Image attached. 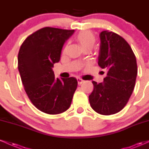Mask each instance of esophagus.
<instances>
[{
  "instance_id": "obj_1",
  "label": "esophagus",
  "mask_w": 149,
  "mask_h": 149,
  "mask_svg": "<svg viewBox=\"0 0 149 149\" xmlns=\"http://www.w3.org/2000/svg\"><path fill=\"white\" fill-rule=\"evenodd\" d=\"M77 81H78V85H80L82 83H83V81H84V80H83V79H81V78H77Z\"/></svg>"
}]
</instances>
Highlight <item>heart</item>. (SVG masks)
<instances>
[{"mask_svg":"<svg viewBox=\"0 0 149 149\" xmlns=\"http://www.w3.org/2000/svg\"><path fill=\"white\" fill-rule=\"evenodd\" d=\"M76 39L84 50L88 49H92L96 42V38L94 34L88 31L80 32L77 34Z\"/></svg>","mask_w":149,"mask_h":149,"instance_id":"obj_1","label":"heart"}]
</instances>
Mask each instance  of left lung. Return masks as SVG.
Returning <instances> with one entry per match:
<instances>
[{"label": "left lung", "instance_id": "left-lung-1", "mask_svg": "<svg viewBox=\"0 0 149 149\" xmlns=\"http://www.w3.org/2000/svg\"><path fill=\"white\" fill-rule=\"evenodd\" d=\"M100 37L98 64L107 73L103 83L92 81L94 90L89 101L95 111L109 116L120 111L127 104L135 86L137 64L132 49L123 38L109 31L101 32Z\"/></svg>", "mask_w": 149, "mask_h": 149}]
</instances>
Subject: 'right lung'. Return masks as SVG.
<instances>
[{
    "label": "right lung",
    "mask_w": 149,
    "mask_h": 149,
    "mask_svg": "<svg viewBox=\"0 0 149 149\" xmlns=\"http://www.w3.org/2000/svg\"><path fill=\"white\" fill-rule=\"evenodd\" d=\"M44 27L25 39L18 54V69L26 93L40 111L59 114L71 106L78 85L75 78H55L52 68L59 62L65 41L74 33Z\"/></svg>",
    "instance_id": "1"
}]
</instances>
